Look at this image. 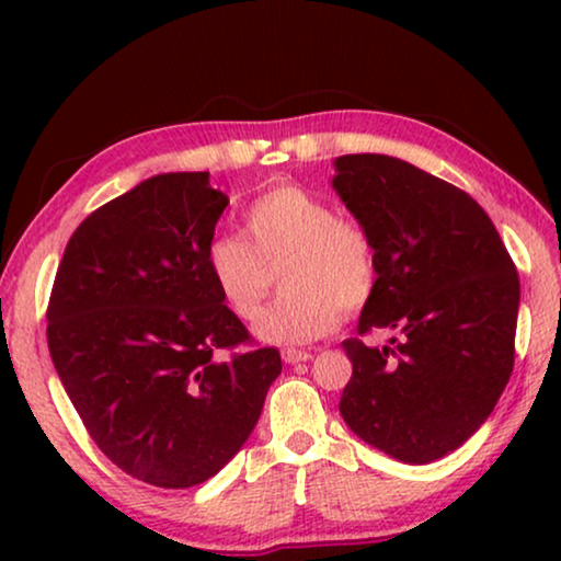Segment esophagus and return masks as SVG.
<instances>
[{
	"instance_id": "esophagus-1",
	"label": "esophagus",
	"mask_w": 561,
	"mask_h": 561,
	"mask_svg": "<svg viewBox=\"0 0 561 561\" xmlns=\"http://www.w3.org/2000/svg\"><path fill=\"white\" fill-rule=\"evenodd\" d=\"M306 359H311V352H306V350H283V363L298 365V363H306Z\"/></svg>"
}]
</instances>
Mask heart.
I'll use <instances>...</instances> for the list:
<instances>
[{
	"label": "heart",
	"mask_w": 561,
	"mask_h": 561,
	"mask_svg": "<svg viewBox=\"0 0 561 561\" xmlns=\"http://www.w3.org/2000/svg\"><path fill=\"white\" fill-rule=\"evenodd\" d=\"M244 237L217 234L204 265L221 304L250 321L280 265L286 288L257 317V340L306 344L332 332L344 311H359L378 286L375 244L357 221L336 217L327 198L275 186L248 206Z\"/></svg>",
	"instance_id": "1"
}]
</instances>
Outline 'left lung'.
I'll return each mask as SVG.
<instances>
[{
    "mask_svg": "<svg viewBox=\"0 0 561 561\" xmlns=\"http://www.w3.org/2000/svg\"><path fill=\"white\" fill-rule=\"evenodd\" d=\"M332 186L378 260L357 334L398 329L390 347L344 340L352 378L340 413L398 462H434L470 439L513 373L520 283L470 194L390 156H342Z\"/></svg>",
    "mask_w": 561,
    "mask_h": 561,
    "instance_id": "obj_1",
    "label": "left lung"
}]
</instances>
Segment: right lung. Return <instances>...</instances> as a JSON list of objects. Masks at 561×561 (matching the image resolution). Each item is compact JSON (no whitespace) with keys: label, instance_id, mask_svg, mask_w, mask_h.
<instances>
[{"label":"right lung","instance_id":"obj_1","mask_svg":"<svg viewBox=\"0 0 561 561\" xmlns=\"http://www.w3.org/2000/svg\"><path fill=\"white\" fill-rule=\"evenodd\" d=\"M229 198L209 173H160L99 206L66 244L48 350L73 409L122 472L194 488L232 459L280 375L221 304L204 252Z\"/></svg>","mask_w":561,"mask_h":561}]
</instances>
